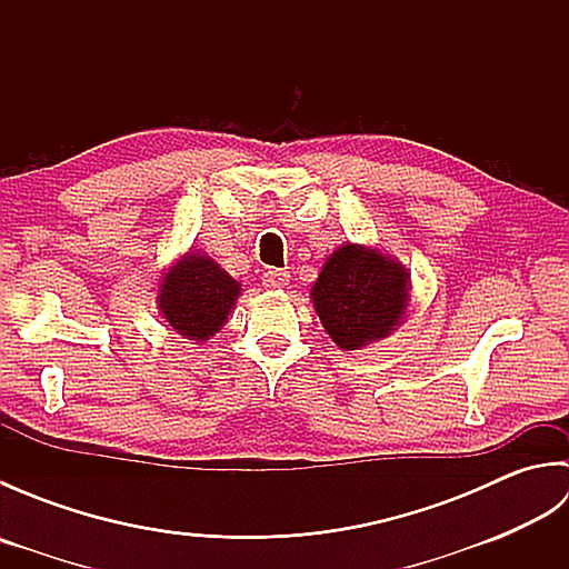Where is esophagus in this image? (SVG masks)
<instances>
[{
    "label": "esophagus",
    "instance_id": "esophagus-1",
    "mask_svg": "<svg viewBox=\"0 0 569 569\" xmlns=\"http://www.w3.org/2000/svg\"><path fill=\"white\" fill-rule=\"evenodd\" d=\"M288 281H291V273H288L286 269H266L261 273V283L266 288H273V291L276 288H286Z\"/></svg>",
    "mask_w": 569,
    "mask_h": 569
}]
</instances>
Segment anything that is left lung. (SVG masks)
I'll return each mask as SVG.
<instances>
[{"label": "left lung", "mask_w": 569, "mask_h": 569, "mask_svg": "<svg viewBox=\"0 0 569 569\" xmlns=\"http://www.w3.org/2000/svg\"><path fill=\"white\" fill-rule=\"evenodd\" d=\"M320 322L342 349H359L389 335L408 306V273L383 253L342 244L312 286Z\"/></svg>", "instance_id": "obj_1"}]
</instances>
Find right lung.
<instances>
[{
  "instance_id": "add662e5",
  "label": "right lung",
  "mask_w": 569,
  "mask_h": 569,
  "mask_svg": "<svg viewBox=\"0 0 569 569\" xmlns=\"http://www.w3.org/2000/svg\"><path fill=\"white\" fill-rule=\"evenodd\" d=\"M159 306L166 322L188 340H210L234 308L239 283L212 259L188 253L163 276Z\"/></svg>"
}]
</instances>
